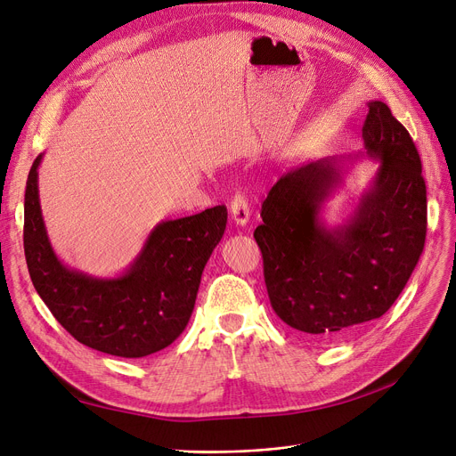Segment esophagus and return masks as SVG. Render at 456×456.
Wrapping results in <instances>:
<instances>
[{
	"mask_svg": "<svg viewBox=\"0 0 456 456\" xmlns=\"http://www.w3.org/2000/svg\"><path fill=\"white\" fill-rule=\"evenodd\" d=\"M231 217L236 225H246L249 220V203L242 191H236L231 197Z\"/></svg>",
	"mask_w": 456,
	"mask_h": 456,
	"instance_id": "obj_1",
	"label": "esophagus"
}]
</instances>
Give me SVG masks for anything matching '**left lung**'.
I'll return each mask as SVG.
<instances>
[{"label": "left lung", "instance_id": "left-lung-1", "mask_svg": "<svg viewBox=\"0 0 456 456\" xmlns=\"http://www.w3.org/2000/svg\"><path fill=\"white\" fill-rule=\"evenodd\" d=\"M367 151L382 158L354 220L326 231L316 214L339 173L319 160L281 175L263 201L255 242L272 309L290 328L333 341L380 319L418 266L427 236V186L408 130L369 102Z\"/></svg>", "mask_w": 456, "mask_h": 456}]
</instances>
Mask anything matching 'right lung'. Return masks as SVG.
I'll return each mask as SVG.
<instances>
[{
	"mask_svg": "<svg viewBox=\"0 0 456 456\" xmlns=\"http://www.w3.org/2000/svg\"><path fill=\"white\" fill-rule=\"evenodd\" d=\"M35 158L26 183L24 251L35 290L76 341L118 358H143L169 346L186 328L201 273L227 224L217 205L164 222L149 236L130 272L93 280L57 261L38 205Z\"/></svg>",
	"mask_w": 456,
	"mask_h": 456,
	"instance_id": "right-lung-1",
	"label": "right lung"
}]
</instances>
